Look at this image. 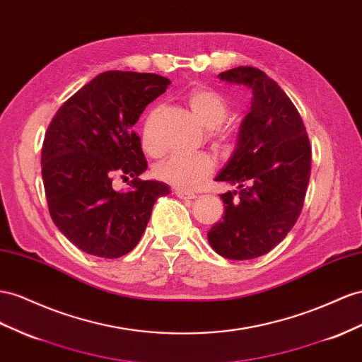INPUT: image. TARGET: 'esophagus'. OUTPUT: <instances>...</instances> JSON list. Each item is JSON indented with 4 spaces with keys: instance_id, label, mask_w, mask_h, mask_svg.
<instances>
[{
    "instance_id": "obj_1",
    "label": "esophagus",
    "mask_w": 362,
    "mask_h": 362,
    "mask_svg": "<svg viewBox=\"0 0 362 362\" xmlns=\"http://www.w3.org/2000/svg\"><path fill=\"white\" fill-rule=\"evenodd\" d=\"M175 193H177V197H178V198H181V199H194V198H197V194H194V193H190V192L175 190Z\"/></svg>"
}]
</instances>
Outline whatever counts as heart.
I'll return each instance as SVG.
<instances>
[{"instance_id":"obj_1","label":"heart","mask_w":362,"mask_h":362,"mask_svg":"<svg viewBox=\"0 0 362 362\" xmlns=\"http://www.w3.org/2000/svg\"><path fill=\"white\" fill-rule=\"evenodd\" d=\"M185 102L204 126L211 128L218 139H226V135L218 131V126L228 115V105L221 94L198 85L185 94ZM149 123H146L143 131V148L146 152L157 153L160 146L152 139ZM213 170L214 163L207 153H175L157 164L155 175L158 180L177 189L194 190L210 177Z\"/></svg>"}]
</instances>
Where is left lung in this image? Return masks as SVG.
Wrapping results in <instances>:
<instances>
[{
  "label": "left lung",
  "mask_w": 362,
  "mask_h": 362,
  "mask_svg": "<svg viewBox=\"0 0 362 362\" xmlns=\"http://www.w3.org/2000/svg\"><path fill=\"white\" fill-rule=\"evenodd\" d=\"M251 90L236 149L216 181L239 190L221 194L226 211L207 233L210 247L230 260L256 259L294 227L310 177V144L301 117L281 88L259 68L218 74Z\"/></svg>",
  "instance_id": "1"
}]
</instances>
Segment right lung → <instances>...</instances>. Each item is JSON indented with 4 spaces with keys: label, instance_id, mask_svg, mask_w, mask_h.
Wrapping results in <instances>:
<instances>
[{
    "label": "right lung",
    "instance_id": "right-lung-1",
    "mask_svg": "<svg viewBox=\"0 0 362 362\" xmlns=\"http://www.w3.org/2000/svg\"><path fill=\"white\" fill-rule=\"evenodd\" d=\"M169 79L151 73L105 71L73 94L45 132L41 165L52 219L86 254L117 259L140 242L168 184L139 177L148 169L134 124ZM115 176L133 178L115 191Z\"/></svg>",
    "mask_w": 362,
    "mask_h": 362
}]
</instances>
